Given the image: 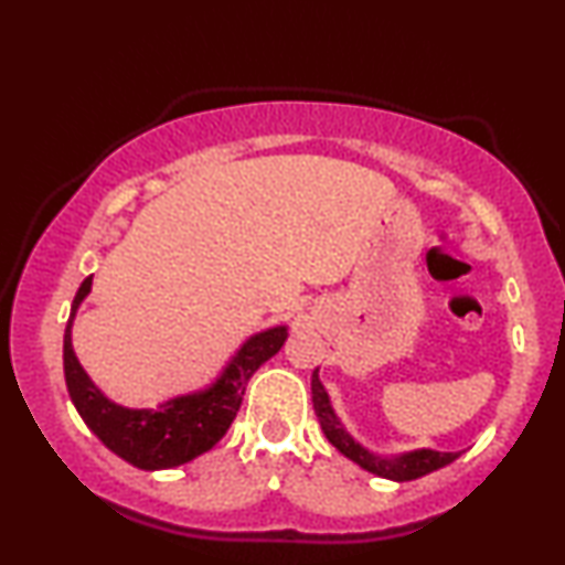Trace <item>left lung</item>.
I'll return each mask as SVG.
<instances>
[{"label":"left lung","mask_w":565,"mask_h":565,"mask_svg":"<svg viewBox=\"0 0 565 565\" xmlns=\"http://www.w3.org/2000/svg\"><path fill=\"white\" fill-rule=\"evenodd\" d=\"M316 373H319V370H313L311 393H313L316 416H319L323 435H327L329 443L334 445L339 452L358 462L360 468H365L370 473L381 478H391V481H414V478L427 476L431 470L450 466V462L458 458V452H437V450H414V452L401 455V458H377V455L367 452L365 447L354 443V439L344 431L342 424H339L334 408L329 404L327 391H323V385Z\"/></svg>","instance_id":"obj_1"}]
</instances>
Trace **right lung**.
<instances>
[{
    "mask_svg": "<svg viewBox=\"0 0 565 565\" xmlns=\"http://www.w3.org/2000/svg\"><path fill=\"white\" fill-rule=\"evenodd\" d=\"M89 288L92 277H87L82 288L76 290L64 334V373L68 396H72L84 424L103 439L105 447H110L118 458L128 460L130 466L143 470L182 466V462L211 450L226 435L231 422L236 419L249 377L273 354L280 352L285 339H288L285 327L262 331L236 352L231 365L223 370V375L207 391L172 398L159 408H122L99 393L97 385L84 373L72 347V321L76 308L87 298Z\"/></svg>",
    "mask_w": 565,
    "mask_h": 565,
    "instance_id": "1",
    "label": "right lung"
}]
</instances>
